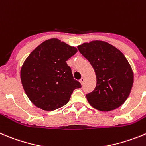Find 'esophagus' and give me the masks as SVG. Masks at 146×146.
Instances as JSON below:
<instances>
[{"label": "esophagus", "mask_w": 146, "mask_h": 146, "mask_svg": "<svg viewBox=\"0 0 146 146\" xmlns=\"http://www.w3.org/2000/svg\"><path fill=\"white\" fill-rule=\"evenodd\" d=\"M80 83H81V84H83V82H85V77H82V78L80 79Z\"/></svg>", "instance_id": "1"}]
</instances>
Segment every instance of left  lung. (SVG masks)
Segmentation results:
<instances>
[{"label": "left lung", "instance_id": "8db88e82", "mask_svg": "<svg viewBox=\"0 0 146 146\" xmlns=\"http://www.w3.org/2000/svg\"><path fill=\"white\" fill-rule=\"evenodd\" d=\"M88 60L97 79L93 91L86 95L95 109L109 111L122 105L129 96L133 84L132 68L122 53L104 41H92L77 46Z\"/></svg>", "mask_w": 146, "mask_h": 146}]
</instances>
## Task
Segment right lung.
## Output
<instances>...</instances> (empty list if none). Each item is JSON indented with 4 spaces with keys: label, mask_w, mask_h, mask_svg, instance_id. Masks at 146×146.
Segmentation results:
<instances>
[{
    "label": "right lung",
    "mask_w": 146,
    "mask_h": 146,
    "mask_svg": "<svg viewBox=\"0 0 146 146\" xmlns=\"http://www.w3.org/2000/svg\"><path fill=\"white\" fill-rule=\"evenodd\" d=\"M77 52L74 47L50 39L29 55L21 67V80L34 105L42 110H56L69 102L74 90L82 87L66 64Z\"/></svg>",
    "instance_id": "obj_1"
}]
</instances>
